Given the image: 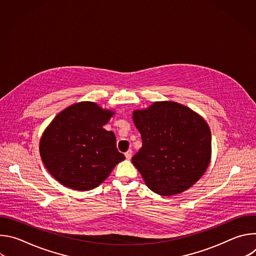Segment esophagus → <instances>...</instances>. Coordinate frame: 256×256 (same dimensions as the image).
Listing matches in <instances>:
<instances>
[{"mask_svg": "<svg viewBox=\"0 0 256 256\" xmlns=\"http://www.w3.org/2000/svg\"><path fill=\"white\" fill-rule=\"evenodd\" d=\"M132 150H128V151H126V153H124V156H126V158L128 159V160H130L132 159Z\"/></svg>", "mask_w": 256, "mask_h": 256, "instance_id": "1", "label": "esophagus"}]
</instances>
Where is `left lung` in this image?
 Instances as JSON below:
<instances>
[{
	"mask_svg": "<svg viewBox=\"0 0 256 256\" xmlns=\"http://www.w3.org/2000/svg\"><path fill=\"white\" fill-rule=\"evenodd\" d=\"M132 120L142 146L132 162L152 192L178 194L204 175L212 156V134L200 114L177 102L158 101L134 110Z\"/></svg>",
	"mask_w": 256,
	"mask_h": 256,
	"instance_id": "8db88e82",
	"label": "left lung"
}]
</instances>
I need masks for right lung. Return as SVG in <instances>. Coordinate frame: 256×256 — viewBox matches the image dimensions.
Listing matches in <instances>:
<instances>
[{"mask_svg": "<svg viewBox=\"0 0 256 256\" xmlns=\"http://www.w3.org/2000/svg\"><path fill=\"white\" fill-rule=\"evenodd\" d=\"M114 114L83 101L64 109L46 128L40 142V157L60 184L80 192L93 190L124 160L114 134L103 128Z\"/></svg>", "mask_w": 256, "mask_h": 256, "instance_id": "add662e5", "label": "right lung"}]
</instances>
